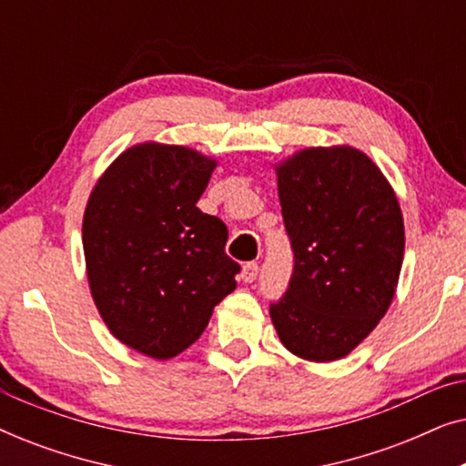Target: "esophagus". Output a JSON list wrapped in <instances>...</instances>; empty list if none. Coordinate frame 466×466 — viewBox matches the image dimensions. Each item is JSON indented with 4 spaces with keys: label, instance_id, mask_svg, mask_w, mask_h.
Wrapping results in <instances>:
<instances>
[{
    "label": "esophagus",
    "instance_id": "obj_1",
    "mask_svg": "<svg viewBox=\"0 0 466 466\" xmlns=\"http://www.w3.org/2000/svg\"><path fill=\"white\" fill-rule=\"evenodd\" d=\"M257 276H258V265L257 263H246L244 267H241V273H239L241 282L252 284L254 279H257Z\"/></svg>",
    "mask_w": 466,
    "mask_h": 466
}]
</instances>
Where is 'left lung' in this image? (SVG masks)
<instances>
[{"label": "left lung", "instance_id": "8db88e82", "mask_svg": "<svg viewBox=\"0 0 466 466\" xmlns=\"http://www.w3.org/2000/svg\"><path fill=\"white\" fill-rule=\"evenodd\" d=\"M295 271L269 308L299 359L348 356L390 308L405 252L403 214L381 169L352 146L303 148L276 165Z\"/></svg>", "mask_w": 466, "mask_h": 466}]
</instances>
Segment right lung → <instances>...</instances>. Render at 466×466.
<instances>
[{"label": "right lung", "mask_w": 466, "mask_h": 466, "mask_svg": "<svg viewBox=\"0 0 466 466\" xmlns=\"http://www.w3.org/2000/svg\"><path fill=\"white\" fill-rule=\"evenodd\" d=\"M214 167L216 158L187 146L136 144L86 201L82 246L93 301L110 333L150 359L193 346L238 286L225 222L197 208Z\"/></svg>", "instance_id": "obj_1"}]
</instances>
